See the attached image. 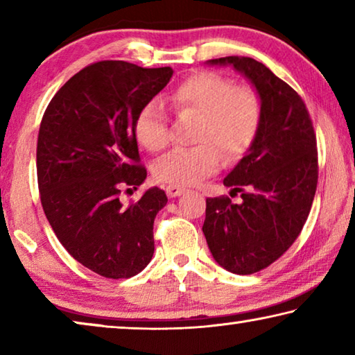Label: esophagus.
Listing matches in <instances>:
<instances>
[{"label":"esophagus","instance_id":"1","mask_svg":"<svg viewBox=\"0 0 355 355\" xmlns=\"http://www.w3.org/2000/svg\"><path fill=\"white\" fill-rule=\"evenodd\" d=\"M166 194H167V197H171V199H173V197H178V196L184 194V188H178V186L169 184L166 188Z\"/></svg>","mask_w":355,"mask_h":355}]
</instances>
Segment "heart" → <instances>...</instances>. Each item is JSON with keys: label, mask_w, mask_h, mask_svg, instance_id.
Segmentation results:
<instances>
[{"label": "heart", "mask_w": 355, "mask_h": 355, "mask_svg": "<svg viewBox=\"0 0 355 355\" xmlns=\"http://www.w3.org/2000/svg\"><path fill=\"white\" fill-rule=\"evenodd\" d=\"M177 112L199 116L194 141L199 146L175 148L156 161V180L172 186H191L219 169L220 156L235 161L245 153L258 133L261 103L254 89L233 86L228 78L214 71H200L186 78L171 94ZM169 119L164 106L152 100L141 107L135 135L148 152H159L169 144Z\"/></svg>", "instance_id": "1"}]
</instances>
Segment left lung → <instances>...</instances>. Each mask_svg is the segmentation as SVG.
Masks as SVG:
<instances>
[{
	"instance_id": "obj_1",
	"label": "left lung",
	"mask_w": 355,
	"mask_h": 355,
	"mask_svg": "<svg viewBox=\"0 0 355 355\" xmlns=\"http://www.w3.org/2000/svg\"><path fill=\"white\" fill-rule=\"evenodd\" d=\"M232 65L257 91L261 122L254 142L224 178L228 197L207 199L203 235L216 263L228 272L261 271L296 241L318 183L313 125L302 98L266 65L244 56L209 59Z\"/></svg>"
}]
</instances>
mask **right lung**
<instances>
[{"instance_id": "add662e5", "label": "right lung", "mask_w": 355, "mask_h": 355, "mask_svg": "<svg viewBox=\"0 0 355 355\" xmlns=\"http://www.w3.org/2000/svg\"><path fill=\"white\" fill-rule=\"evenodd\" d=\"M172 75L171 67L95 62L59 89L42 119L37 180L46 219L76 261L107 279L133 277L153 257L164 191L150 188L128 207L120 191L147 178L135 122Z\"/></svg>"}]
</instances>
